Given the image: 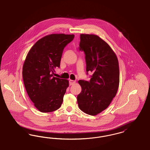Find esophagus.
Returning <instances> with one entry per match:
<instances>
[{"label": "esophagus", "instance_id": "34e87169", "mask_svg": "<svg viewBox=\"0 0 150 150\" xmlns=\"http://www.w3.org/2000/svg\"><path fill=\"white\" fill-rule=\"evenodd\" d=\"M75 83H76V81H74L73 80H69V85L70 86L74 85Z\"/></svg>", "mask_w": 150, "mask_h": 150}]
</instances>
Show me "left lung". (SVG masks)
I'll list each match as a JSON object with an SVG mask.
<instances>
[{
    "label": "left lung",
    "instance_id": "left-lung-1",
    "mask_svg": "<svg viewBox=\"0 0 150 150\" xmlns=\"http://www.w3.org/2000/svg\"><path fill=\"white\" fill-rule=\"evenodd\" d=\"M79 50L85 54L88 81L79 80L82 91L77 96L79 109L96 115L106 109L117 94L119 85L117 57L110 46L97 35L81 34Z\"/></svg>",
    "mask_w": 150,
    "mask_h": 150
}]
</instances>
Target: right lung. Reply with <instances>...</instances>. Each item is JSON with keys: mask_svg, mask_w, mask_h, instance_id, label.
<instances>
[{"mask_svg": "<svg viewBox=\"0 0 150 150\" xmlns=\"http://www.w3.org/2000/svg\"><path fill=\"white\" fill-rule=\"evenodd\" d=\"M74 35L52 34L38 40L31 47L23 65L22 76L27 93L41 112H49L61 106L69 82L53 77L60 67L63 50Z\"/></svg>", "mask_w": 150, "mask_h": 150, "instance_id": "right-lung-1", "label": "right lung"}]
</instances>
